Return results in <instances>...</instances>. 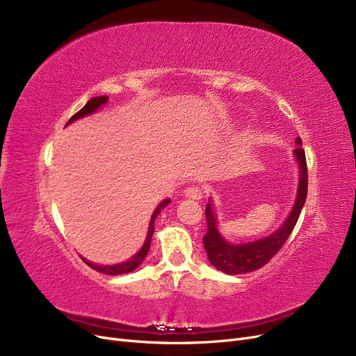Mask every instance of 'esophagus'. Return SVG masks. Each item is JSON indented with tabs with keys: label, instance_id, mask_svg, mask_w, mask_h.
<instances>
[{
	"label": "esophagus",
	"instance_id": "obj_1",
	"mask_svg": "<svg viewBox=\"0 0 356 356\" xmlns=\"http://www.w3.org/2000/svg\"><path fill=\"white\" fill-rule=\"evenodd\" d=\"M184 196L197 200V199L202 197V191H200L197 186H191V188H186V191H184Z\"/></svg>",
	"mask_w": 356,
	"mask_h": 356
}]
</instances>
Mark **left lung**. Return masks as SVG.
Instances as JSON below:
<instances>
[{
    "label": "left lung",
    "instance_id": "left-lung-1",
    "mask_svg": "<svg viewBox=\"0 0 356 356\" xmlns=\"http://www.w3.org/2000/svg\"><path fill=\"white\" fill-rule=\"evenodd\" d=\"M297 144L298 147L293 149V154H296L300 164V183H298L297 199L284 225L277 231H275L272 236L253 241V243L240 244V245L229 244L218 233L215 215L211 209V204L207 205L205 216L208 222V229L202 241H204V247L207 250L209 261L212 264V266H215L218 270L228 275H238V273L257 270L260 268H264L268 261L277 252H280L281 247L288 240L293 227H296L300 218L301 209L305 204L307 188H308L307 160H305V152L302 149L301 138H297Z\"/></svg>",
    "mask_w": 356,
    "mask_h": 356
}]
</instances>
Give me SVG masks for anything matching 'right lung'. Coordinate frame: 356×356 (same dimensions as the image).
<instances>
[{
    "mask_svg": "<svg viewBox=\"0 0 356 356\" xmlns=\"http://www.w3.org/2000/svg\"><path fill=\"white\" fill-rule=\"evenodd\" d=\"M107 100H109V97H107V96H100V97H92V99H90V100L87 102V104L83 107V109L76 112V113L67 122V125H68V123L76 120V119H80V118H83V116H87V115H90V113H92V112H96V111L99 109V107L103 106ZM168 204H170V199H165V200H163V202L157 207V209L154 211V213H152V216H151V222H149V229H148V234H147V240H145V243H144V245H143V249H141L140 252H138L132 259H129V260H127V261H123V264L112 265V266H99V265L91 264V261H88V260H86V259H83V257H81V259L86 261V264H87L91 269H95V270H97V272H100V273H104V275H122V273H128V272L136 269L138 266H140V265L143 264V260L145 259V256H147L148 252H149L151 237H152V233H154V221H156L157 215L161 212V209H163L164 207H167Z\"/></svg>",
    "mask_w": 356,
    "mask_h": 356,
    "instance_id": "obj_1",
    "label": "right lung"
}]
</instances>
